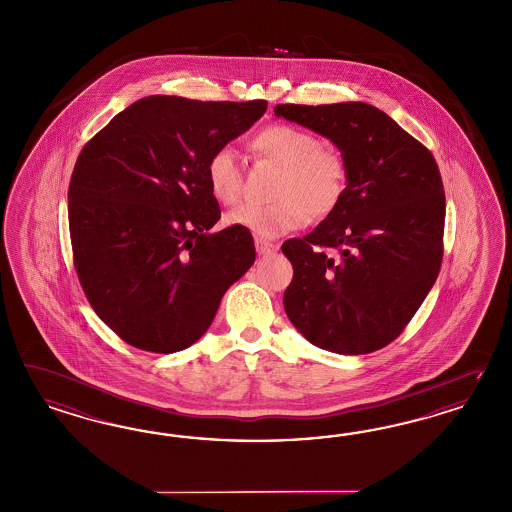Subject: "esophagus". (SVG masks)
I'll return each instance as SVG.
<instances>
[{
	"label": "esophagus",
	"mask_w": 512,
	"mask_h": 512,
	"mask_svg": "<svg viewBox=\"0 0 512 512\" xmlns=\"http://www.w3.org/2000/svg\"><path fill=\"white\" fill-rule=\"evenodd\" d=\"M277 248H279L277 245H273V243H269V241H265V239H256V250H258L260 256L271 254V252H275Z\"/></svg>",
	"instance_id": "obj_1"
}]
</instances>
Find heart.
I'll return each instance as SVG.
<instances>
[{
	"label": "heart",
	"mask_w": 512,
	"mask_h": 512,
	"mask_svg": "<svg viewBox=\"0 0 512 512\" xmlns=\"http://www.w3.org/2000/svg\"><path fill=\"white\" fill-rule=\"evenodd\" d=\"M254 150L282 167L273 198L267 205H243L226 216V224L258 237H279L313 220L330 216L347 192L345 158L320 145L313 132L294 124H271L254 135ZM205 182L224 207L243 196V169L235 150L218 147L205 162Z\"/></svg>",
	"instance_id": "heart-1"
}]
</instances>
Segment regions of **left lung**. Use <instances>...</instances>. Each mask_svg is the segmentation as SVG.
I'll return each mask as SVG.
<instances>
[{
    "label": "left lung",
    "mask_w": 512,
    "mask_h": 512,
    "mask_svg": "<svg viewBox=\"0 0 512 512\" xmlns=\"http://www.w3.org/2000/svg\"><path fill=\"white\" fill-rule=\"evenodd\" d=\"M273 111L328 137L348 173L339 207L282 245L294 267L284 311L314 347L375 352L407 328L441 269L446 201L437 162L362 101Z\"/></svg>",
    "instance_id": "1"
}]
</instances>
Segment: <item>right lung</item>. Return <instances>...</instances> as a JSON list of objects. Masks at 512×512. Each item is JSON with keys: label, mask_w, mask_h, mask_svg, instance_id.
<instances>
[{"label": "right lung", "mask_w": 512, "mask_h": 512, "mask_svg": "<svg viewBox=\"0 0 512 512\" xmlns=\"http://www.w3.org/2000/svg\"><path fill=\"white\" fill-rule=\"evenodd\" d=\"M265 109V99L149 96L81 150L67 190L73 264L92 309L128 345H194L254 264L247 230L211 233L220 207L205 162Z\"/></svg>", "instance_id": "add662e5"}]
</instances>
